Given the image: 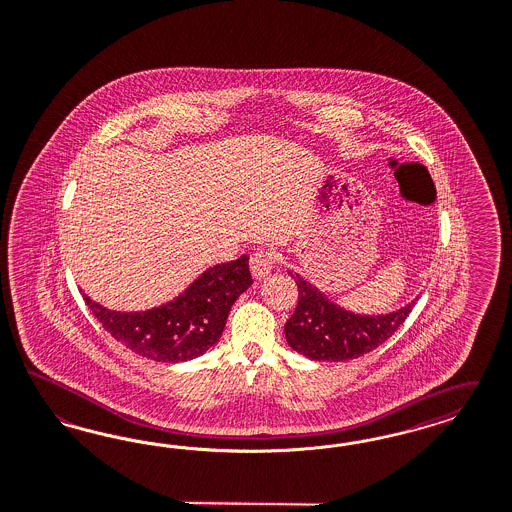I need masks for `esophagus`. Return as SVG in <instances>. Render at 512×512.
<instances>
[{
  "instance_id": "obj_1",
  "label": "esophagus",
  "mask_w": 512,
  "mask_h": 512,
  "mask_svg": "<svg viewBox=\"0 0 512 512\" xmlns=\"http://www.w3.org/2000/svg\"><path fill=\"white\" fill-rule=\"evenodd\" d=\"M249 268L255 280H263L274 268V255L266 249H257L249 259Z\"/></svg>"
}]
</instances>
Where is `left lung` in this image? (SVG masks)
I'll list each match as a JSON object with an SVG mask.
<instances>
[{
	"label": "left lung",
	"instance_id": "left-lung-1",
	"mask_svg": "<svg viewBox=\"0 0 512 512\" xmlns=\"http://www.w3.org/2000/svg\"><path fill=\"white\" fill-rule=\"evenodd\" d=\"M299 302L285 323L287 344L314 361H350L372 352L393 335L412 312L416 299L389 314H355L336 304L297 272Z\"/></svg>",
	"mask_w": 512,
	"mask_h": 512
}]
</instances>
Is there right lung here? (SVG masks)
<instances>
[{"label": "right lung", "instance_id": "1", "mask_svg": "<svg viewBox=\"0 0 512 512\" xmlns=\"http://www.w3.org/2000/svg\"><path fill=\"white\" fill-rule=\"evenodd\" d=\"M253 283L249 257L210 266L176 299L145 312H117L83 293L109 335L141 357L183 363L208 352L225 329L230 308Z\"/></svg>", "mask_w": 512, "mask_h": 512}]
</instances>
